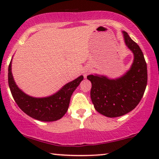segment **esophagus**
Segmentation results:
<instances>
[{"label":"esophagus","mask_w":159,"mask_h":159,"mask_svg":"<svg viewBox=\"0 0 159 159\" xmlns=\"http://www.w3.org/2000/svg\"><path fill=\"white\" fill-rule=\"evenodd\" d=\"M88 71H84V77H86V75H88Z\"/></svg>","instance_id":"34e87169"}]
</instances>
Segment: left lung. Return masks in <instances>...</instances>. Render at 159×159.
<instances>
[{"instance_id":"1","label":"left lung","mask_w":159,"mask_h":159,"mask_svg":"<svg viewBox=\"0 0 159 159\" xmlns=\"http://www.w3.org/2000/svg\"><path fill=\"white\" fill-rule=\"evenodd\" d=\"M123 34L126 45L134 53L129 70L116 80L98 75L87 77L92 83L90 97L95 110L108 117L121 116L133 110L140 103L147 85V64L143 52L127 32Z\"/></svg>"}]
</instances>
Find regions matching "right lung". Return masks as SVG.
I'll list each match as a JSON object with an SVG mask.
<instances>
[{
	"label": "right lung",
	"mask_w": 159,
	"mask_h": 159,
	"mask_svg": "<svg viewBox=\"0 0 159 159\" xmlns=\"http://www.w3.org/2000/svg\"><path fill=\"white\" fill-rule=\"evenodd\" d=\"M8 80L15 102L26 114L40 121H53L60 119L66 114L71 95L83 80V76L65 84L56 94L42 98L30 97L16 86L11 73V61L8 66Z\"/></svg>",
	"instance_id": "1"
}]
</instances>
